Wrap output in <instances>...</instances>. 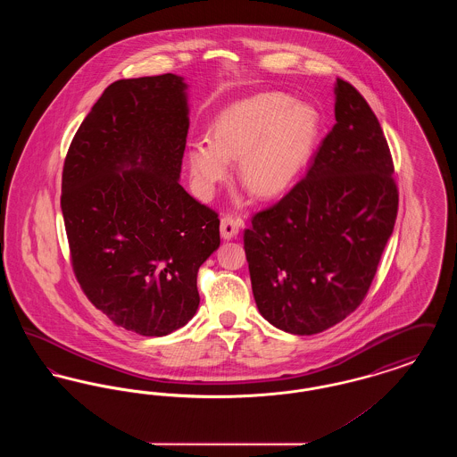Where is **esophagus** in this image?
<instances>
[{
  "label": "esophagus",
  "mask_w": 457,
  "mask_h": 457,
  "mask_svg": "<svg viewBox=\"0 0 457 457\" xmlns=\"http://www.w3.org/2000/svg\"><path fill=\"white\" fill-rule=\"evenodd\" d=\"M241 219L235 216H224L220 219V237L224 239L235 238L238 235Z\"/></svg>",
  "instance_id": "esophagus-1"
}]
</instances>
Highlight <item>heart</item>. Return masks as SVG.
<instances>
[{
	"label": "heart",
	"instance_id": "heart-1",
	"mask_svg": "<svg viewBox=\"0 0 457 457\" xmlns=\"http://www.w3.org/2000/svg\"><path fill=\"white\" fill-rule=\"evenodd\" d=\"M319 133L315 109L283 94H262L219 114L212 140L196 138L188 149V166L202 192L229 174L238 161L243 187L257 198H276L302 173Z\"/></svg>",
	"mask_w": 457,
	"mask_h": 457
}]
</instances>
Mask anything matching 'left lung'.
I'll return each mask as SVG.
<instances>
[{
  "label": "left lung",
  "instance_id": "obj_1",
  "mask_svg": "<svg viewBox=\"0 0 457 457\" xmlns=\"http://www.w3.org/2000/svg\"><path fill=\"white\" fill-rule=\"evenodd\" d=\"M334 112L306 174L243 235L262 317L298 336L327 330L361 304L397 218L389 144L343 79Z\"/></svg>",
  "mask_w": 457,
  "mask_h": 457
}]
</instances>
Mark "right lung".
Segmentation results:
<instances>
[{
	"instance_id": "right-lung-1",
	"label": "right lung",
	"mask_w": 457,
	"mask_h": 457,
	"mask_svg": "<svg viewBox=\"0 0 457 457\" xmlns=\"http://www.w3.org/2000/svg\"><path fill=\"white\" fill-rule=\"evenodd\" d=\"M185 88L173 73L111 84L75 133L62 176L82 291L112 324L151 337L195 315L198 269L220 243L218 212L178 183Z\"/></svg>"
}]
</instances>
